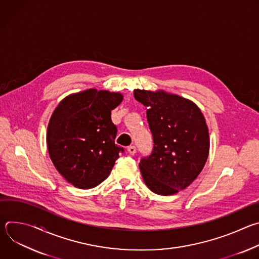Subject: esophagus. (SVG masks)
<instances>
[{
  "mask_svg": "<svg viewBox=\"0 0 259 259\" xmlns=\"http://www.w3.org/2000/svg\"><path fill=\"white\" fill-rule=\"evenodd\" d=\"M127 151L130 155H134L136 153V146L135 145H130V146H128Z\"/></svg>",
  "mask_w": 259,
  "mask_h": 259,
  "instance_id": "34e87169",
  "label": "esophagus"
}]
</instances>
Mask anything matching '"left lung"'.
<instances>
[{"label": "left lung", "instance_id": "obj_1", "mask_svg": "<svg viewBox=\"0 0 259 259\" xmlns=\"http://www.w3.org/2000/svg\"><path fill=\"white\" fill-rule=\"evenodd\" d=\"M134 98L147 107L154 139L152 154L139 163L143 181L155 194H176L198 177L207 161L209 133L203 114L194 102L163 91L136 89Z\"/></svg>", "mask_w": 259, "mask_h": 259}]
</instances>
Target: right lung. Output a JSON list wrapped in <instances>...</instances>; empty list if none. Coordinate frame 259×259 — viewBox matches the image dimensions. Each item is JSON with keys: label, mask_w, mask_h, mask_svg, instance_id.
<instances>
[{"label": "right lung", "mask_w": 259, "mask_h": 259, "mask_svg": "<svg viewBox=\"0 0 259 259\" xmlns=\"http://www.w3.org/2000/svg\"><path fill=\"white\" fill-rule=\"evenodd\" d=\"M122 100L120 93L90 89L67 96L55 108L47 130L49 155L76 188L98 186L125 152L115 143L118 129L110 118Z\"/></svg>", "instance_id": "add662e5"}]
</instances>
